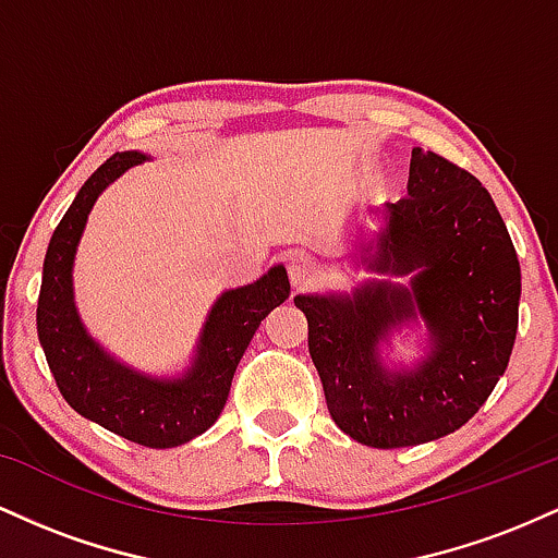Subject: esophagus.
Wrapping results in <instances>:
<instances>
[{"instance_id": "34e87169", "label": "esophagus", "mask_w": 558, "mask_h": 558, "mask_svg": "<svg viewBox=\"0 0 558 558\" xmlns=\"http://www.w3.org/2000/svg\"><path fill=\"white\" fill-rule=\"evenodd\" d=\"M286 265H288V280H291L293 288L312 283V280L317 278L315 262H312L310 257H304V254H291Z\"/></svg>"}]
</instances>
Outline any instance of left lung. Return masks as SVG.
<instances>
[{
  "label": "left lung",
  "instance_id": "obj_1",
  "mask_svg": "<svg viewBox=\"0 0 558 558\" xmlns=\"http://www.w3.org/2000/svg\"><path fill=\"white\" fill-rule=\"evenodd\" d=\"M345 259L351 291L299 293L332 422L356 444L420 446L475 417L506 373L522 272L501 215L475 175L412 149L407 198L373 213ZM426 325L423 354L393 363L396 331Z\"/></svg>",
  "mask_w": 558,
  "mask_h": 558
}]
</instances>
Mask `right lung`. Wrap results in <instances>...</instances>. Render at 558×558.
I'll list each match as a JSON object with an SVG mask.
<instances>
[{"mask_svg": "<svg viewBox=\"0 0 558 558\" xmlns=\"http://www.w3.org/2000/svg\"><path fill=\"white\" fill-rule=\"evenodd\" d=\"M151 159L118 151L81 185L44 257L36 328L57 388L81 417L149 448H175L215 425L233 373L254 332L291 293L283 265L254 283L222 291L207 312L194 354L181 373L151 375L110 354L83 325L75 306L73 267L96 198L123 172Z\"/></svg>", "mask_w": 558, "mask_h": 558, "instance_id": "obj_1", "label": "right lung"}]
</instances>
